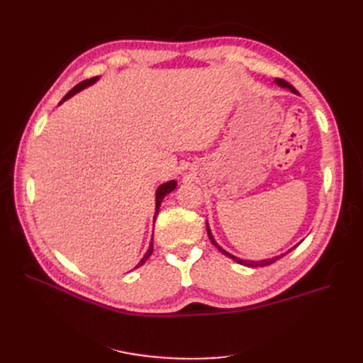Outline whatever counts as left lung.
<instances>
[{
	"instance_id": "1",
	"label": "left lung",
	"mask_w": 363,
	"mask_h": 363,
	"mask_svg": "<svg viewBox=\"0 0 363 363\" xmlns=\"http://www.w3.org/2000/svg\"><path fill=\"white\" fill-rule=\"evenodd\" d=\"M274 82H276V84H279L280 87H286V89H289L292 94H296V95H300L298 94V91H296L295 89V87L292 86V84H289L288 82H284V80H281V79H276V80H274ZM206 225H207V235H208V239H211L212 240V244L219 250V251H221L223 252V255H225V256H228L230 259H233L235 262H238V263H240V265H245V267H250V268H256V267H268V265H271V263H274V262H276V260H279L280 257H283L284 255H286V252H284V255H280V256H276V257H271V259H263V260H259V262H255V260H242V259H239V257H236V256H233V255H230V252H227L224 248H221V247H219L218 244H216V240L213 239V236H212V232H211V228H208V224L206 223ZM300 244H296L295 247H298ZM295 247H292L291 250H294ZM289 250V251H291ZM288 251V252H289Z\"/></svg>"
}]
</instances>
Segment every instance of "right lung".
Here are the masks:
<instances>
[{
    "label": "right lung",
    "instance_id": "add662e5",
    "mask_svg": "<svg viewBox=\"0 0 363 363\" xmlns=\"http://www.w3.org/2000/svg\"><path fill=\"white\" fill-rule=\"evenodd\" d=\"M100 79V77H94V79H89V80H84V82H82V83H79L77 84L75 87H72V89L63 96V100L60 101V104L63 103V101H67L68 98H71L72 95H75L77 92H80V91H83L84 87H87V86H91V84H94V83H96V80ZM175 188H177V182L175 180H171V182H167V183H163V184H160L159 188H157V191H156V213H155V219H156V216H157V213H159V207H160V204H162V200L164 199V196H167L169 192H172ZM152 240V239H151ZM151 252H152V242L150 244V248L147 250V252L144 255V257L140 259V262L138 263L136 265V268H139V267H142L144 265V263L147 262V259L151 256Z\"/></svg>",
    "mask_w": 363,
    "mask_h": 363
}]
</instances>
